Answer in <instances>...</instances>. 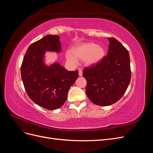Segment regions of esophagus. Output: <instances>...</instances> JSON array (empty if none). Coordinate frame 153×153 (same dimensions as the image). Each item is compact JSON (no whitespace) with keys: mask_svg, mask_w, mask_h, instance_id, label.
<instances>
[{"mask_svg":"<svg viewBox=\"0 0 153 153\" xmlns=\"http://www.w3.org/2000/svg\"><path fill=\"white\" fill-rule=\"evenodd\" d=\"M78 75H79V76H82V69H79V70H78Z\"/></svg>","mask_w":153,"mask_h":153,"instance_id":"esophagus-1","label":"esophagus"}]
</instances>
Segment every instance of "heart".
I'll use <instances>...</instances> for the list:
<instances>
[{"instance_id": "1", "label": "heart", "mask_w": 153, "mask_h": 153, "mask_svg": "<svg viewBox=\"0 0 153 153\" xmlns=\"http://www.w3.org/2000/svg\"><path fill=\"white\" fill-rule=\"evenodd\" d=\"M106 51L102 46L98 45L94 42H87L76 45L68 52L66 57L68 61L75 64L77 59L82 60L87 66H92L100 63L104 59Z\"/></svg>"}]
</instances>
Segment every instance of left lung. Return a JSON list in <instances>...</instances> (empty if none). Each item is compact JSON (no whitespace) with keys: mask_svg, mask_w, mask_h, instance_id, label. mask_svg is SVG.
<instances>
[{"mask_svg":"<svg viewBox=\"0 0 153 153\" xmlns=\"http://www.w3.org/2000/svg\"><path fill=\"white\" fill-rule=\"evenodd\" d=\"M108 52L100 63L83 71L85 92L92 103L108 106L116 103L126 92L131 80L128 51L114 38H108Z\"/></svg>","mask_w":153,"mask_h":153,"instance_id":"1","label":"left lung"}]
</instances>
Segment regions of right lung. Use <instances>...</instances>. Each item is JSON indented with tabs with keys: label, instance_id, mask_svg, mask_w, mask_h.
Listing matches in <instances>:
<instances>
[{
	"label": "right lung",
	"instance_id": "right-lung-1",
	"mask_svg": "<svg viewBox=\"0 0 153 153\" xmlns=\"http://www.w3.org/2000/svg\"><path fill=\"white\" fill-rule=\"evenodd\" d=\"M59 36L47 35L31 44L21 66L22 79L29 98L48 110L61 108L68 91L78 77V71H68L58 62L47 65L46 52H61Z\"/></svg>",
	"mask_w": 153,
	"mask_h": 153
}]
</instances>
